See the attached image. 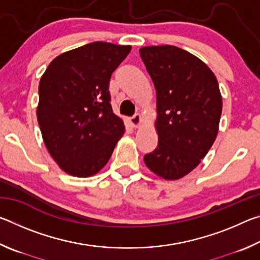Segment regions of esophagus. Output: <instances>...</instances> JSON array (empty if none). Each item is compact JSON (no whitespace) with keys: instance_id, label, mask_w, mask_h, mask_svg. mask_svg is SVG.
<instances>
[{"instance_id":"esophagus-1","label":"esophagus","mask_w":260,"mask_h":260,"mask_svg":"<svg viewBox=\"0 0 260 260\" xmlns=\"http://www.w3.org/2000/svg\"><path fill=\"white\" fill-rule=\"evenodd\" d=\"M129 122H131V125L134 127V128H140V127L143 124V116L140 113H136L131 118Z\"/></svg>"}]
</instances>
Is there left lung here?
I'll return each instance as SVG.
<instances>
[{"mask_svg":"<svg viewBox=\"0 0 260 260\" xmlns=\"http://www.w3.org/2000/svg\"><path fill=\"white\" fill-rule=\"evenodd\" d=\"M155 85L158 146L144 162L165 180L186 177L218 135L222 98L214 73L199 57L174 46L140 49Z\"/></svg>","mask_w":260,"mask_h":260,"instance_id":"obj_1","label":"left lung"}]
</instances>
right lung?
<instances>
[{"label": "right lung", "instance_id": "1", "mask_svg": "<svg viewBox=\"0 0 260 260\" xmlns=\"http://www.w3.org/2000/svg\"><path fill=\"white\" fill-rule=\"evenodd\" d=\"M131 49L91 42L57 56L42 74L38 122L48 152L65 173H99L124 135V121L110 104L109 81Z\"/></svg>", "mask_w": 260, "mask_h": 260}]
</instances>
